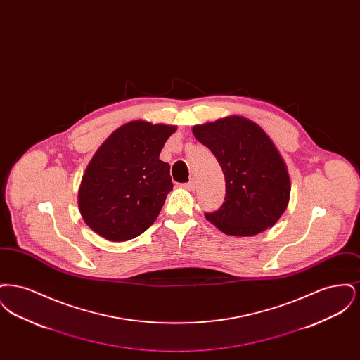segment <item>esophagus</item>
<instances>
[{"label": "esophagus", "mask_w": 360, "mask_h": 360, "mask_svg": "<svg viewBox=\"0 0 360 360\" xmlns=\"http://www.w3.org/2000/svg\"><path fill=\"white\" fill-rule=\"evenodd\" d=\"M184 188H188L190 191L195 190V181H190L188 184H184Z\"/></svg>", "instance_id": "obj_1"}]
</instances>
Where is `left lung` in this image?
Returning a JSON list of instances; mask_svg holds the SVG:
<instances>
[{
	"label": "left lung",
	"mask_w": 360,
	"mask_h": 360,
	"mask_svg": "<svg viewBox=\"0 0 360 360\" xmlns=\"http://www.w3.org/2000/svg\"><path fill=\"white\" fill-rule=\"evenodd\" d=\"M193 134L225 176L223 205L206 219L232 236H254L273 226L289 202L290 179L270 137L240 116L195 125Z\"/></svg>",
	"instance_id": "obj_1"
}]
</instances>
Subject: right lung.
Returning a JSON list of instances; mask_svg holds the SVG:
<instances>
[{
  "mask_svg": "<svg viewBox=\"0 0 360 360\" xmlns=\"http://www.w3.org/2000/svg\"><path fill=\"white\" fill-rule=\"evenodd\" d=\"M175 127L131 121L93 156L78 194L85 223L110 241L141 235L154 224L172 190L170 165L159 154Z\"/></svg>",
  "mask_w": 360,
  "mask_h": 360,
  "instance_id": "right-lung-1",
  "label": "right lung"
}]
</instances>
